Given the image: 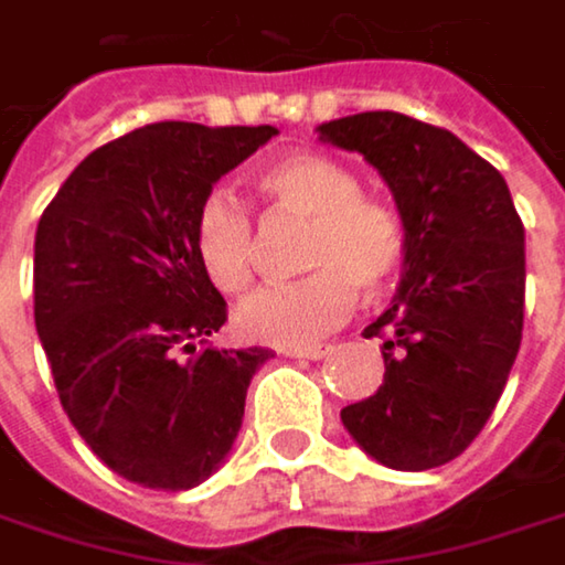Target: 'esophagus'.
Instances as JSON below:
<instances>
[{
  "instance_id": "1",
  "label": "esophagus",
  "mask_w": 565,
  "mask_h": 565,
  "mask_svg": "<svg viewBox=\"0 0 565 565\" xmlns=\"http://www.w3.org/2000/svg\"><path fill=\"white\" fill-rule=\"evenodd\" d=\"M333 347H294V350H284V356H294V360H323Z\"/></svg>"
}]
</instances>
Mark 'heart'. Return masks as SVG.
Here are the masks:
<instances>
[{
	"instance_id": "1",
	"label": "heart",
	"mask_w": 565,
	"mask_h": 565,
	"mask_svg": "<svg viewBox=\"0 0 565 565\" xmlns=\"http://www.w3.org/2000/svg\"><path fill=\"white\" fill-rule=\"evenodd\" d=\"M268 212L303 218L297 242L300 278L262 287L235 310V330L255 343L300 347L330 333L363 294L398 278L408 235L393 205L360 192V175L320 153H290L255 179ZM192 252L209 284L242 294L255 281V222L228 192H209L192 215Z\"/></svg>"
}]
</instances>
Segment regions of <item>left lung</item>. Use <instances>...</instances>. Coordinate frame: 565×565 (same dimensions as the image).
Masks as SVG:
<instances>
[{
	"label": "left lung",
	"mask_w": 565,
	"mask_h": 565,
	"mask_svg": "<svg viewBox=\"0 0 565 565\" xmlns=\"http://www.w3.org/2000/svg\"><path fill=\"white\" fill-rule=\"evenodd\" d=\"M390 182L408 235L393 307L363 330L386 376L340 412L366 455L395 471L458 458L491 418L523 337V222L508 182L455 134L395 110L320 127Z\"/></svg>",
	"instance_id": "obj_1"
}]
</instances>
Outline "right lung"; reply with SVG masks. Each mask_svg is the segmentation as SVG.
Segmentation results:
<instances>
[{"label":"right lung","instance_id":"obj_1","mask_svg":"<svg viewBox=\"0 0 565 565\" xmlns=\"http://www.w3.org/2000/svg\"><path fill=\"white\" fill-rule=\"evenodd\" d=\"M275 127L147 124L64 179L35 232V327L61 408L120 478L189 491L228 455L265 347L215 350L225 297L192 252L212 182Z\"/></svg>","mask_w":565,"mask_h":565}]
</instances>
